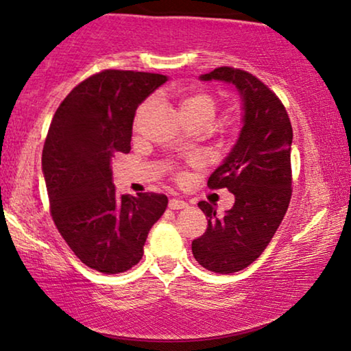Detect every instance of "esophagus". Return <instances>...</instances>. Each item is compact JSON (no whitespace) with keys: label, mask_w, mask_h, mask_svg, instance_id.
<instances>
[{"label":"esophagus","mask_w":351,"mask_h":351,"mask_svg":"<svg viewBox=\"0 0 351 351\" xmlns=\"http://www.w3.org/2000/svg\"><path fill=\"white\" fill-rule=\"evenodd\" d=\"M169 208L171 209H184V208H186V203L185 201H182V199H177V198H171L169 199Z\"/></svg>","instance_id":"esophagus-1"}]
</instances>
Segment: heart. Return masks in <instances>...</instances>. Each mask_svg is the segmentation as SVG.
I'll return each instance as SVG.
<instances>
[{
    "label": "heart",
    "instance_id": "1",
    "mask_svg": "<svg viewBox=\"0 0 351 351\" xmlns=\"http://www.w3.org/2000/svg\"><path fill=\"white\" fill-rule=\"evenodd\" d=\"M152 108V100H145L136 112V119L134 123L138 124L143 119V117L150 112ZM220 108L219 99L214 94L206 93V90H196V93L185 94L180 100V113L185 118V121L190 124H204L209 126L214 121V118L217 117ZM190 165L198 167L201 165L199 158H191ZM176 179L179 182H185L189 179V174L185 171H177Z\"/></svg>",
    "mask_w": 351,
    "mask_h": 351
}]
</instances>
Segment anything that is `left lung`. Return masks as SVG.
Instances as JSON below:
<instances>
[{
    "instance_id": "8db88e82",
    "label": "left lung",
    "mask_w": 351,
    "mask_h": 351,
    "mask_svg": "<svg viewBox=\"0 0 351 351\" xmlns=\"http://www.w3.org/2000/svg\"><path fill=\"white\" fill-rule=\"evenodd\" d=\"M199 78L233 83L244 104L237 145L208 180L210 190L232 191L234 204L217 217L213 204L199 201L208 228L191 243L201 267L228 275L261 257L289 208L292 126L280 97L249 71L219 66Z\"/></svg>"
}]
</instances>
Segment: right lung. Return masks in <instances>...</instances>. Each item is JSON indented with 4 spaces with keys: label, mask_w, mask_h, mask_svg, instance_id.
<instances>
[{
    "label": "right lung",
    "mask_w": 351,
    "mask_h": 351,
    "mask_svg": "<svg viewBox=\"0 0 351 351\" xmlns=\"http://www.w3.org/2000/svg\"><path fill=\"white\" fill-rule=\"evenodd\" d=\"M166 81L147 71H99L62 100L47 131L41 162L52 220L75 256L105 275L138 263L166 210L162 193L118 195L110 167L131 150L138 104Z\"/></svg>",
    "instance_id": "add662e5"
}]
</instances>
